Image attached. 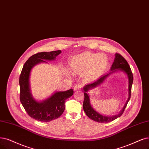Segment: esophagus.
Listing matches in <instances>:
<instances>
[{"mask_svg":"<svg viewBox=\"0 0 149 149\" xmlns=\"http://www.w3.org/2000/svg\"><path fill=\"white\" fill-rule=\"evenodd\" d=\"M81 88V85L80 84H77L74 87V90H80Z\"/></svg>","mask_w":149,"mask_h":149,"instance_id":"1","label":"esophagus"}]
</instances>
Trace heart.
I'll use <instances>...</instances> for the list:
<instances>
[{
  "label": "heart",
  "instance_id": "heart-1",
  "mask_svg": "<svg viewBox=\"0 0 149 149\" xmlns=\"http://www.w3.org/2000/svg\"><path fill=\"white\" fill-rule=\"evenodd\" d=\"M108 64L104 54L85 52L74 56L70 61L71 69L77 73H83L85 80H91L100 76Z\"/></svg>",
  "mask_w": 149,
  "mask_h": 149
}]
</instances>
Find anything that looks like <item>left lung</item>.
Listing matches in <instances>:
<instances>
[{
	"instance_id": "8db88e82",
	"label": "left lung",
	"mask_w": 149,
	"mask_h": 149,
	"mask_svg": "<svg viewBox=\"0 0 149 149\" xmlns=\"http://www.w3.org/2000/svg\"><path fill=\"white\" fill-rule=\"evenodd\" d=\"M116 70H122L127 74L129 77V97L128 99V101L127 102L125 106L124 107L123 111H121L118 115L114 116L112 117H108V116H104L103 115L99 114L96 111H95L93 108L91 106L90 102H89V96L87 95L86 93L88 91V90L90 89L94 88V87L100 84L104 81L107 77L112 72ZM111 70H112L111 72L109 74H107L106 75H104L102 76L99 79H97L95 82H93L91 84H89L85 86L84 87V110L86 113V115L91 120L96 121V122H100V123H108L110 122H112V121L117 118L118 117H120L121 115H122L123 112L127 106V104L128 101L130 100L131 95V87L132 85H133V73H132L131 68L130 65L126 61V60L122 56V55L120 54L119 53L115 54V58L114 62L112 65Z\"/></svg>"
}]
</instances>
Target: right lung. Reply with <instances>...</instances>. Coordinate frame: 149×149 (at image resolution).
Instances as JSON below:
<instances>
[{
  "label": "right lung",
  "mask_w": 149,
  "mask_h": 149,
  "mask_svg": "<svg viewBox=\"0 0 149 149\" xmlns=\"http://www.w3.org/2000/svg\"><path fill=\"white\" fill-rule=\"evenodd\" d=\"M61 52H40L31 56L24 63L19 76L20 101L29 116L43 122H50L59 117L65 109V102L74 94L72 89L55 93L42 102H38L32 97L29 88V75L32 68L38 63L46 62L44 60H54Z\"/></svg>",
  "instance_id": "1"
}]
</instances>
